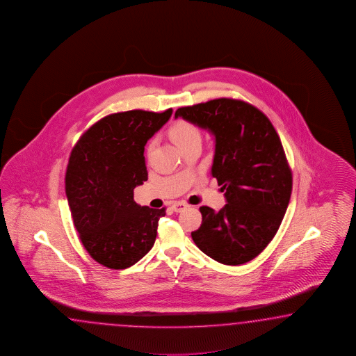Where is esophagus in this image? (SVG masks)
<instances>
[{
  "label": "esophagus",
  "instance_id": "34e87169",
  "mask_svg": "<svg viewBox=\"0 0 356 356\" xmlns=\"http://www.w3.org/2000/svg\"><path fill=\"white\" fill-rule=\"evenodd\" d=\"M187 208V204H184L182 201H175L172 204V209L174 211H177V213H179V211H182V210L186 209Z\"/></svg>",
  "mask_w": 356,
  "mask_h": 356
}]
</instances>
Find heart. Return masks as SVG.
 Segmentation results:
<instances>
[{
  "label": "heart",
  "mask_w": 356,
  "mask_h": 356,
  "mask_svg": "<svg viewBox=\"0 0 356 356\" xmlns=\"http://www.w3.org/2000/svg\"><path fill=\"white\" fill-rule=\"evenodd\" d=\"M170 136L179 148L188 146L195 142H201V138H202L199 127H196L195 124L188 121H177L170 128ZM154 146H155V140H152L147 147L148 154L152 152Z\"/></svg>",
  "instance_id": "1"
}]
</instances>
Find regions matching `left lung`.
Here are the masks:
<instances>
[{"instance_id": "1", "label": "left lung", "mask_w": 356, "mask_h": 356, "mask_svg": "<svg viewBox=\"0 0 356 356\" xmlns=\"http://www.w3.org/2000/svg\"><path fill=\"white\" fill-rule=\"evenodd\" d=\"M216 139L211 175L227 204L201 207L195 244L219 264L252 261L274 238L292 193V170L282 140L264 112L244 101L219 98L175 111Z\"/></svg>"}]
</instances>
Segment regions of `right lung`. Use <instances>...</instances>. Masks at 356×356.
<instances>
[{"instance_id":"right-lung-1","label":"right lung","mask_w":356,"mask_h":356,"mask_svg":"<svg viewBox=\"0 0 356 356\" xmlns=\"http://www.w3.org/2000/svg\"><path fill=\"white\" fill-rule=\"evenodd\" d=\"M173 110H133L95 122L73 147L65 195L82 245L92 259L113 270L137 264L155 244L165 208L134 201V188L148 179L145 146Z\"/></svg>"}]
</instances>
